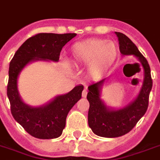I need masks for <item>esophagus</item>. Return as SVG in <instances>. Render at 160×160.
I'll return each mask as SVG.
<instances>
[{
	"mask_svg": "<svg viewBox=\"0 0 160 160\" xmlns=\"http://www.w3.org/2000/svg\"><path fill=\"white\" fill-rule=\"evenodd\" d=\"M86 95H87V89H84L82 92V97L85 98L86 97Z\"/></svg>",
	"mask_w": 160,
	"mask_h": 160,
	"instance_id": "esophagus-1",
	"label": "esophagus"
}]
</instances>
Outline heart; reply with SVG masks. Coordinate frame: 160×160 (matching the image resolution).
Listing matches in <instances>:
<instances>
[{
  "instance_id": "obj_1",
  "label": "heart",
  "mask_w": 160,
  "mask_h": 160,
  "mask_svg": "<svg viewBox=\"0 0 160 160\" xmlns=\"http://www.w3.org/2000/svg\"><path fill=\"white\" fill-rule=\"evenodd\" d=\"M119 48L115 42L93 38L74 44L70 49L71 62L75 65H87L92 77L105 74L116 60Z\"/></svg>"
}]
</instances>
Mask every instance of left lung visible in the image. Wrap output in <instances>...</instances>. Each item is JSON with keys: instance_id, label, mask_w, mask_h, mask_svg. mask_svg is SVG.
Instances as JSON below:
<instances>
[{"instance_id": "8db88e82", "label": "left lung", "mask_w": 160, "mask_h": 160, "mask_svg": "<svg viewBox=\"0 0 160 160\" xmlns=\"http://www.w3.org/2000/svg\"><path fill=\"white\" fill-rule=\"evenodd\" d=\"M116 35L122 55H133L141 64L144 70V80L136 97L120 108L108 106L101 100L103 85L109 76L93 83L88 87L87 100L90 103L88 124L94 134L105 138L122 136L135 126L148 109L149 93L153 85L150 67L146 59L129 37L120 32H116Z\"/></svg>"}]
</instances>
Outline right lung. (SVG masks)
Returning a JSON list of instances; mask_svg holds the SVG:
<instances>
[{
    "mask_svg": "<svg viewBox=\"0 0 160 160\" xmlns=\"http://www.w3.org/2000/svg\"><path fill=\"white\" fill-rule=\"evenodd\" d=\"M76 36L75 33H40L27 39L14 55L9 67L7 96L14 119L31 136L42 139H55L62 134L66 117L81 99L82 85L70 92L55 96L41 106L27 105L18 90V77L30 63L37 60L58 62L63 46Z\"/></svg>",
    "mask_w": 160,
    "mask_h": 160,
    "instance_id": "right-lung-1",
    "label": "right lung"
}]
</instances>
